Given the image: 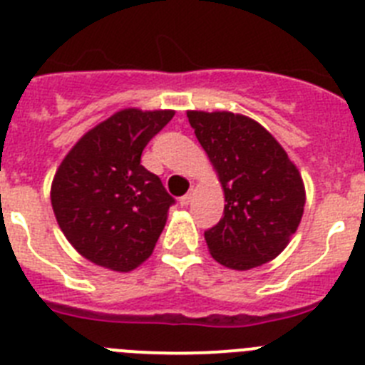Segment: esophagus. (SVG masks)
I'll list each match as a JSON object with an SVG mask.
<instances>
[{
    "mask_svg": "<svg viewBox=\"0 0 365 365\" xmlns=\"http://www.w3.org/2000/svg\"><path fill=\"white\" fill-rule=\"evenodd\" d=\"M192 195H193V190H190V192L186 193V195H182V197L179 199L180 206H188L190 202H192Z\"/></svg>",
    "mask_w": 365,
    "mask_h": 365,
    "instance_id": "34e87169",
    "label": "esophagus"
}]
</instances>
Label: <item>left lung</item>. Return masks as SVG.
Here are the masks:
<instances>
[{
  "label": "left lung",
  "mask_w": 365,
  "mask_h": 365,
  "mask_svg": "<svg viewBox=\"0 0 365 365\" xmlns=\"http://www.w3.org/2000/svg\"><path fill=\"white\" fill-rule=\"evenodd\" d=\"M190 125L217 170L225 212L205 232L208 250L228 269L248 270L289 245L305 206L302 175L261 124L228 111H188Z\"/></svg>",
  "instance_id": "8db88e82"
}]
</instances>
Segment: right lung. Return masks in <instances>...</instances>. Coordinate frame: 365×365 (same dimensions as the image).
<instances>
[{"label":"right lung","instance_id":"add662e5","mask_svg":"<svg viewBox=\"0 0 365 365\" xmlns=\"http://www.w3.org/2000/svg\"><path fill=\"white\" fill-rule=\"evenodd\" d=\"M173 111L124 109L87 131L51 188L67 241L95 265L130 272L153 252L175 199L140 164L146 144Z\"/></svg>","mask_w":365,"mask_h":365}]
</instances>
